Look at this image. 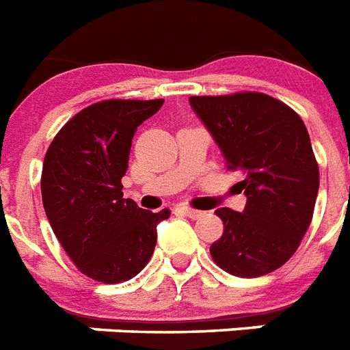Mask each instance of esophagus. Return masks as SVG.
<instances>
[{
    "label": "esophagus",
    "mask_w": 350,
    "mask_h": 350,
    "mask_svg": "<svg viewBox=\"0 0 350 350\" xmlns=\"http://www.w3.org/2000/svg\"><path fill=\"white\" fill-rule=\"evenodd\" d=\"M180 211H183L186 217H189V219H198V217H202V211H198V209L186 208V206H183V208H180Z\"/></svg>",
    "instance_id": "obj_1"
}]
</instances>
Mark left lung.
Wrapping results in <instances>:
<instances>
[{
    "label": "left lung",
    "instance_id": "8db88e82",
    "mask_svg": "<svg viewBox=\"0 0 350 350\" xmlns=\"http://www.w3.org/2000/svg\"><path fill=\"white\" fill-rule=\"evenodd\" d=\"M189 105L239 172L247 198L242 213L219 208L224 233L209 251L234 276L278 269L298 250L314 211L320 173L300 116L275 97L244 92L193 96Z\"/></svg>",
    "mask_w": 350,
    "mask_h": 350
}]
</instances>
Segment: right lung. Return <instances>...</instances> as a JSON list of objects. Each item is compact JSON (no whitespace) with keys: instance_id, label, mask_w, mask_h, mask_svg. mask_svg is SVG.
<instances>
[{"instance_id":"add662e5","label":"right lung","mask_w":350,"mask_h":350,"mask_svg":"<svg viewBox=\"0 0 350 350\" xmlns=\"http://www.w3.org/2000/svg\"><path fill=\"white\" fill-rule=\"evenodd\" d=\"M164 99L96 103L59 130L44 155L41 195L46 219L81 273L103 284L130 280L152 258L159 222L122 198L137 126L155 116Z\"/></svg>"}]
</instances>
